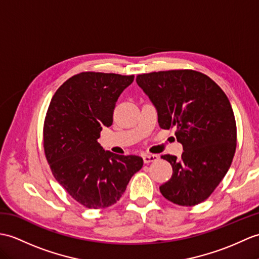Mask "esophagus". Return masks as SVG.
<instances>
[{
    "label": "esophagus",
    "mask_w": 259,
    "mask_h": 259,
    "mask_svg": "<svg viewBox=\"0 0 259 259\" xmlns=\"http://www.w3.org/2000/svg\"><path fill=\"white\" fill-rule=\"evenodd\" d=\"M157 160H159V155H157V154H149V153H147V154L143 155L144 163H150V162H154V161H157Z\"/></svg>",
    "instance_id": "34e87169"
}]
</instances>
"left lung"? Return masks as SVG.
Wrapping results in <instances>:
<instances>
[{
  "mask_svg": "<svg viewBox=\"0 0 259 259\" xmlns=\"http://www.w3.org/2000/svg\"><path fill=\"white\" fill-rule=\"evenodd\" d=\"M137 83L158 111L160 128H176L183 153L164 154L173 173L160 186L166 200L193 206L211 195L225 177L236 150V121L227 96L208 76L192 69L153 71Z\"/></svg>",
  "mask_w": 259,
  "mask_h": 259,
  "instance_id": "left-lung-1",
  "label": "left lung"
}]
</instances>
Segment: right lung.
Segmentation results:
<instances>
[{
	"label": "right lung",
	"mask_w": 259,
	"mask_h": 259,
	"mask_svg": "<svg viewBox=\"0 0 259 259\" xmlns=\"http://www.w3.org/2000/svg\"><path fill=\"white\" fill-rule=\"evenodd\" d=\"M134 79V75L83 71L57 89L47 109L46 160L56 181L85 207L117 203L143 165L141 157L105 151L97 141L102 127L112 124L119 96Z\"/></svg>",
	"instance_id": "1"
}]
</instances>
